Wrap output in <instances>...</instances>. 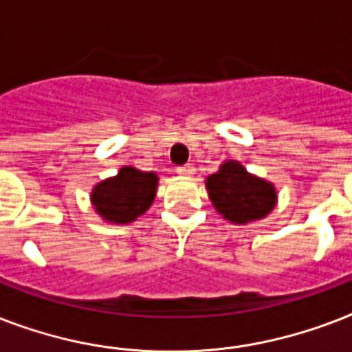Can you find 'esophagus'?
Masks as SVG:
<instances>
[{
	"instance_id": "34e87169",
	"label": "esophagus",
	"mask_w": 352,
	"mask_h": 352,
	"mask_svg": "<svg viewBox=\"0 0 352 352\" xmlns=\"http://www.w3.org/2000/svg\"><path fill=\"white\" fill-rule=\"evenodd\" d=\"M177 173L182 177H192L193 173H195V168H193L192 164H184V166H179L177 168Z\"/></svg>"
}]
</instances>
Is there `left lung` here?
<instances>
[{"label":"left lung","instance_id":"left-lung-1","mask_svg":"<svg viewBox=\"0 0 352 352\" xmlns=\"http://www.w3.org/2000/svg\"><path fill=\"white\" fill-rule=\"evenodd\" d=\"M206 190L214 208L235 225L267 217L278 203L272 182L248 173L237 160L223 162L219 171L206 179Z\"/></svg>","mask_w":352,"mask_h":352}]
</instances>
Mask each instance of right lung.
<instances>
[{
  "mask_svg": "<svg viewBox=\"0 0 352 352\" xmlns=\"http://www.w3.org/2000/svg\"><path fill=\"white\" fill-rule=\"evenodd\" d=\"M159 177L153 171H140L124 166L118 175L98 182L91 192L96 214L107 223L127 225L151 206Z\"/></svg>",
  "mask_w": 352,
  "mask_h": 352,
  "instance_id": "add662e5",
  "label": "right lung"
}]
</instances>
